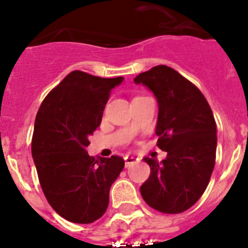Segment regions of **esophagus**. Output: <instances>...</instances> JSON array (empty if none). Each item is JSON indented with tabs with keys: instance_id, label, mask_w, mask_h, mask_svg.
<instances>
[{
	"instance_id": "esophagus-1",
	"label": "esophagus",
	"mask_w": 248,
	"mask_h": 248,
	"mask_svg": "<svg viewBox=\"0 0 248 248\" xmlns=\"http://www.w3.org/2000/svg\"><path fill=\"white\" fill-rule=\"evenodd\" d=\"M124 160H125V166L128 168V166H130L131 164H135L138 161V157L133 156V155H126L125 157H124Z\"/></svg>"
}]
</instances>
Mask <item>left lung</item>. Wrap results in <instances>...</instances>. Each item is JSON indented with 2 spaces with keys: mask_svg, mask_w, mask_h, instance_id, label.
<instances>
[{
  "mask_svg": "<svg viewBox=\"0 0 248 248\" xmlns=\"http://www.w3.org/2000/svg\"><path fill=\"white\" fill-rule=\"evenodd\" d=\"M134 82L156 98L157 146L168 153L163 161L144 157L151 172L140 194L157 211L180 214L209 185L217 146L214 114L202 93L168 65L140 73Z\"/></svg>",
  "mask_w": 248,
  "mask_h": 248,
  "instance_id": "obj_1",
  "label": "left lung"
}]
</instances>
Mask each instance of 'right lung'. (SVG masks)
<instances>
[{"label": "right lung", "mask_w": 248, "mask_h": 248, "mask_svg": "<svg viewBox=\"0 0 248 248\" xmlns=\"http://www.w3.org/2000/svg\"><path fill=\"white\" fill-rule=\"evenodd\" d=\"M123 80L71 72L37 113L32 156L39 184L54 211L71 222L92 223L102 217L110 186L124 168L123 157H93L85 150L111 89Z\"/></svg>", "instance_id": "obj_1"}]
</instances>
